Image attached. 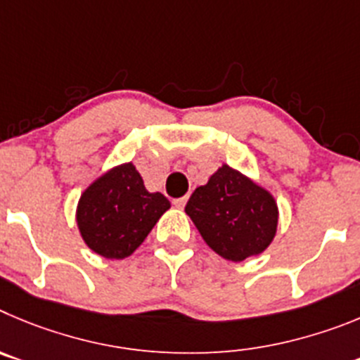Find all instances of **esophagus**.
Instances as JSON below:
<instances>
[{"label": "esophagus", "instance_id": "esophagus-1", "mask_svg": "<svg viewBox=\"0 0 360 360\" xmlns=\"http://www.w3.org/2000/svg\"><path fill=\"white\" fill-rule=\"evenodd\" d=\"M186 197H179V199H174V206L176 208H184V204H186Z\"/></svg>", "mask_w": 360, "mask_h": 360}]
</instances>
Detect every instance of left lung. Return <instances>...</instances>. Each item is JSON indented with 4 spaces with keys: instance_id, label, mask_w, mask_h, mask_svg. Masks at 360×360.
Here are the masks:
<instances>
[{
    "instance_id": "1",
    "label": "left lung",
    "mask_w": 360,
    "mask_h": 360,
    "mask_svg": "<svg viewBox=\"0 0 360 360\" xmlns=\"http://www.w3.org/2000/svg\"><path fill=\"white\" fill-rule=\"evenodd\" d=\"M184 212L204 242L226 260L242 262L260 255L276 235L278 206L273 195L228 165L195 188Z\"/></svg>"
}]
</instances>
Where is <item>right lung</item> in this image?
Listing matches in <instances>:
<instances>
[{"instance_id":"right-lung-1","label":"right lung","mask_w":360,"mask_h":360,"mask_svg":"<svg viewBox=\"0 0 360 360\" xmlns=\"http://www.w3.org/2000/svg\"><path fill=\"white\" fill-rule=\"evenodd\" d=\"M170 208L163 193H150L132 163L120 165L87 188L77 224L87 248L103 258H125L140 248Z\"/></svg>"}]
</instances>
